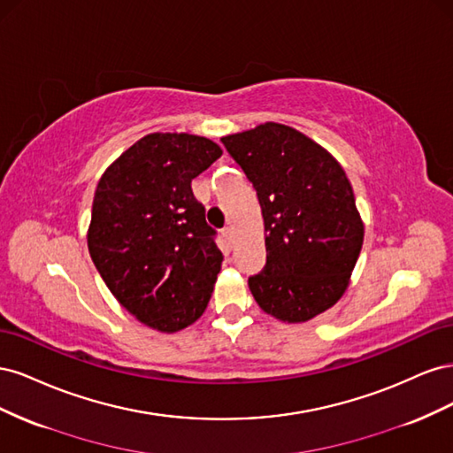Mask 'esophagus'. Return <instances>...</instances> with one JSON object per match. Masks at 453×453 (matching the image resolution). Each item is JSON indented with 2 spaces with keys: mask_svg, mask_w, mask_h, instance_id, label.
I'll list each match as a JSON object with an SVG mask.
<instances>
[{
  "mask_svg": "<svg viewBox=\"0 0 453 453\" xmlns=\"http://www.w3.org/2000/svg\"><path fill=\"white\" fill-rule=\"evenodd\" d=\"M223 238L228 240V242L232 240V228H230V226H225V228H223Z\"/></svg>",
  "mask_w": 453,
  "mask_h": 453,
  "instance_id": "esophagus-1",
  "label": "esophagus"
}]
</instances>
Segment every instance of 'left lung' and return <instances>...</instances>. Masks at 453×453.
I'll return each mask as SVG.
<instances>
[{
    "label": "left lung",
    "instance_id": "left-lung-1",
    "mask_svg": "<svg viewBox=\"0 0 453 453\" xmlns=\"http://www.w3.org/2000/svg\"><path fill=\"white\" fill-rule=\"evenodd\" d=\"M257 190L266 265L250 278L257 304L303 323L334 306L357 263L365 226L334 157L278 122L221 138Z\"/></svg>",
    "mask_w": 453,
    "mask_h": 453
}]
</instances>
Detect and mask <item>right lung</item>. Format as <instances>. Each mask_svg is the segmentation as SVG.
Masks as SVG:
<instances>
[{
    "label": "right lung",
    "instance_id": "obj_1",
    "mask_svg": "<svg viewBox=\"0 0 453 453\" xmlns=\"http://www.w3.org/2000/svg\"><path fill=\"white\" fill-rule=\"evenodd\" d=\"M221 155V147L200 135L149 134L96 187L92 263L119 303L160 333L200 318L221 270L217 232L190 188Z\"/></svg>",
    "mask_w": 453,
    "mask_h": 453
}]
</instances>
